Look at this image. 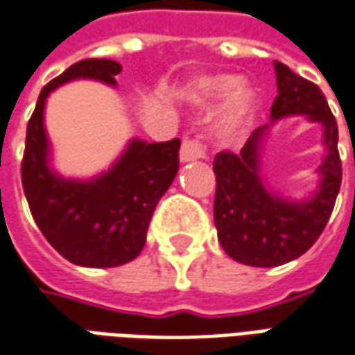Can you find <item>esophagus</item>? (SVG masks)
<instances>
[{
    "instance_id": "esophagus-1",
    "label": "esophagus",
    "mask_w": 355,
    "mask_h": 355,
    "mask_svg": "<svg viewBox=\"0 0 355 355\" xmlns=\"http://www.w3.org/2000/svg\"><path fill=\"white\" fill-rule=\"evenodd\" d=\"M203 155H205V148L200 140H184L180 146V161L182 163L202 159Z\"/></svg>"
}]
</instances>
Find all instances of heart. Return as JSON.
<instances>
[{"instance_id": "heart-1", "label": "heart", "mask_w": 355, "mask_h": 355, "mask_svg": "<svg viewBox=\"0 0 355 355\" xmlns=\"http://www.w3.org/2000/svg\"><path fill=\"white\" fill-rule=\"evenodd\" d=\"M188 98L198 105L225 100L219 119V130L225 138H236L254 121L257 101L252 90L242 88V80L234 74L198 76L188 86Z\"/></svg>"}]
</instances>
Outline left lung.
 <instances>
[{
    "mask_svg": "<svg viewBox=\"0 0 355 355\" xmlns=\"http://www.w3.org/2000/svg\"><path fill=\"white\" fill-rule=\"evenodd\" d=\"M279 96L271 123L255 128L240 153L219 152L213 161L217 178L213 217L223 250L252 267L288 263L321 236L340 190L342 163L338 126L319 86L275 61ZM307 114L324 126L327 155L320 168V190L306 202H292L271 193L259 175V150L268 128L282 116Z\"/></svg>",
    "mask_w": 355,
    "mask_h": 355,
    "instance_id": "left-lung-1",
    "label": "left lung"
}]
</instances>
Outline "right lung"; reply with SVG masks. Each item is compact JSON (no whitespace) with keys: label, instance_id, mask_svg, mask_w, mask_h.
<instances>
[{"label":"right lung","instance_id":"1","mask_svg":"<svg viewBox=\"0 0 355 355\" xmlns=\"http://www.w3.org/2000/svg\"><path fill=\"white\" fill-rule=\"evenodd\" d=\"M123 71L111 59H84L48 83L26 126L22 188L42 234L59 254L83 267H117L146 244L153 209L178 173L180 140H130L119 161L100 177L73 180L49 167L44 107L49 92L76 78L115 86Z\"/></svg>","mask_w":355,"mask_h":355}]
</instances>
